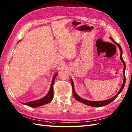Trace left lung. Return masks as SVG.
<instances>
[{
    "mask_svg": "<svg viewBox=\"0 0 132 132\" xmlns=\"http://www.w3.org/2000/svg\"><path fill=\"white\" fill-rule=\"evenodd\" d=\"M109 38L111 39V40L114 43H115L117 46L119 47V48L120 50V60L122 61V62L123 63V64H124V69H123V75H124V80H123V83H122V85L121 87V88H120L119 91L117 92V94L115 95V96H114L113 97H112L111 99H107V100H103V101H90V100H86V99H84L83 98L79 97L78 95L77 94L76 92L75 91V89H74V83H73V81H72V79L70 80L71 81V85H72V94H73V96L74 97V98L75 99H76L77 101L79 102L82 103L83 104H85L86 105H87L89 106H94V107H100V106H105L109 104V103H111L112 102H113V101L116 99V98L117 97V96L119 95V94L121 92L123 88L124 87V86H125V68H126V65H125V61H124L122 57V48L121 46L119 44H117L116 42L114 41L113 40V39L112 37H109Z\"/></svg>",
    "mask_w": 132,
    "mask_h": 132,
    "instance_id": "8db88e82",
    "label": "left lung"
}]
</instances>
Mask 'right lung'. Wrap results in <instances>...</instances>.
Returning <instances> with one entry per match:
<instances>
[{"mask_svg": "<svg viewBox=\"0 0 132 132\" xmlns=\"http://www.w3.org/2000/svg\"><path fill=\"white\" fill-rule=\"evenodd\" d=\"M21 40H20L18 42V43ZM57 72H56V73H55V74L54 75V76H53L51 85H50V88L48 93H47L44 97L41 98V99L39 100L30 101V102H27V103H21L23 104L30 106V107L36 108V107H38V106L43 105L46 104L50 103L52 100L53 98V84H54V80L56 77H57Z\"/></svg>", "mask_w": 132, "mask_h": 132, "instance_id": "1", "label": "right lung"}]
</instances>
